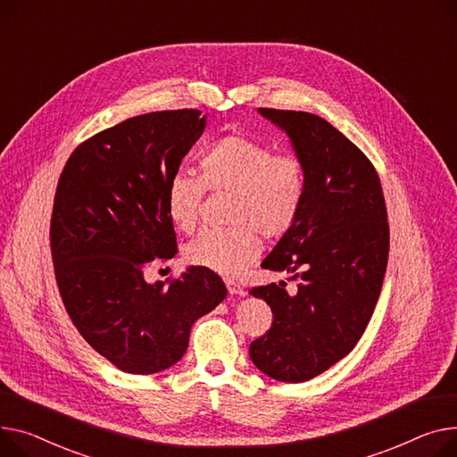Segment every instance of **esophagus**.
Returning a JSON list of instances; mask_svg holds the SVG:
<instances>
[{"label": "esophagus", "instance_id": "1", "mask_svg": "<svg viewBox=\"0 0 457 457\" xmlns=\"http://www.w3.org/2000/svg\"><path fill=\"white\" fill-rule=\"evenodd\" d=\"M226 287H228V292H229V294H237V295L245 294V290H242V287H240L237 281H233V279H226Z\"/></svg>", "mask_w": 457, "mask_h": 457}]
</instances>
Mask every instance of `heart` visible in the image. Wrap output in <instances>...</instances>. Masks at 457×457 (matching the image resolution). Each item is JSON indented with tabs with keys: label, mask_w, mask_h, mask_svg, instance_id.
Returning a JSON list of instances; mask_svg holds the SVG:
<instances>
[{
	"label": "heart",
	"mask_w": 457,
	"mask_h": 457,
	"mask_svg": "<svg viewBox=\"0 0 457 457\" xmlns=\"http://www.w3.org/2000/svg\"><path fill=\"white\" fill-rule=\"evenodd\" d=\"M200 178L176 172L165 187L169 220L193 233L200 220L205 189L231 195L228 228L205 229L186 248L200 268L235 276L261 252L264 238H281L297 222L307 193V172L292 152H273L264 141L226 134L209 143L198 162Z\"/></svg>",
	"instance_id": "b5f03b06"
}]
</instances>
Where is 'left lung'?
<instances>
[{
  "instance_id": "left-lung-1",
  "label": "left lung",
  "mask_w": 457,
  "mask_h": 457,
  "mask_svg": "<svg viewBox=\"0 0 457 457\" xmlns=\"http://www.w3.org/2000/svg\"><path fill=\"white\" fill-rule=\"evenodd\" d=\"M285 130L305 165L307 193L295 226L262 261L292 271L287 283L255 287L273 314L250 358L279 382H305L347 356L366 330L380 295L389 224L373 163L325 119L294 110L259 108Z\"/></svg>"
}]
</instances>
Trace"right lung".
<instances>
[{"label": "right lung", "mask_w": 457, "mask_h": 457, "mask_svg": "<svg viewBox=\"0 0 457 457\" xmlns=\"http://www.w3.org/2000/svg\"><path fill=\"white\" fill-rule=\"evenodd\" d=\"M204 129L200 110L130 117L80 143L58 178L49 237L60 295L80 337L125 373L174 366L193 323L228 294L200 266L165 283L143 278L176 253L165 187Z\"/></svg>", "instance_id": "1"}]
</instances>
